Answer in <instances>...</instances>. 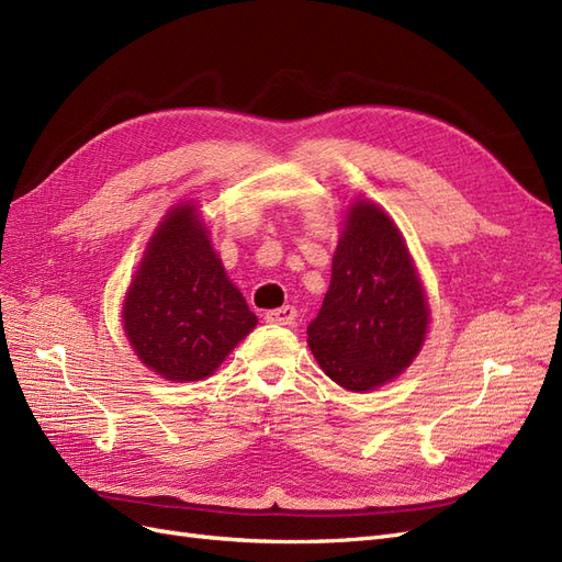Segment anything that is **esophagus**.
<instances>
[{
	"label": "esophagus",
	"mask_w": 562,
	"mask_h": 562,
	"mask_svg": "<svg viewBox=\"0 0 562 562\" xmlns=\"http://www.w3.org/2000/svg\"><path fill=\"white\" fill-rule=\"evenodd\" d=\"M265 321L267 323H277V326H293V323L297 321V310L291 307V304H285V307L267 312Z\"/></svg>",
	"instance_id": "esophagus-1"
}]
</instances>
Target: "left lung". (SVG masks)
<instances>
[{
    "label": "left lung",
    "mask_w": 562,
    "mask_h": 562,
    "mask_svg": "<svg viewBox=\"0 0 562 562\" xmlns=\"http://www.w3.org/2000/svg\"><path fill=\"white\" fill-rule=\"evenodd\" d=\"M427 323V297L401 232L375 203H353L330 288L307 326L314 359L339 386L375 389L411 366Z\"/></svg>",
    "instance_id": "obj_1"
}]
</instances>
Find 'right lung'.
<instances>
[{"mask_svg": "<svg viewBox=\"0 0 562 562\" xmlns=\"http://www.w3.org/2000/svg\"><path fill=\"white\" fill-rule=\"evenodd\" d=\"M192 206L166 215L126 293L124 328L140 361L166 380L209 378L255 328Z\"/></svg>", "mask_w": 562, "mask_h": 562, "instance_id": "right-lung-1", "label": "right lung"}]
</instances>
